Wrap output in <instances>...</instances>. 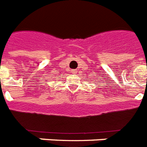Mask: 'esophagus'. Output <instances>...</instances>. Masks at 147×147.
<instances>
[{"instance_id": "1", "label": "esophagus", "mask_w": 147, "mask_h": 147, "mask_svg": "<svg viewBox=\"0 0 147 147\" xmlns=\"http://www.w3.org/2000/svg\"><path fill=\"white\" fill-rule=\"evenodd\" d=\"M72 71V73H76L77 72V69H73V70H71Z\"/></svg>"}]
</instances>
